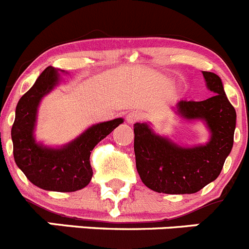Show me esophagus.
Wrapping results in <instances>:
<instances>
[{"mask_svg":"<svg viewBox=\"0 0 249 249\" xmlns=\"http://www.w3.org/2000/svg\"><path fill=\"white\" fill-rule=\"evenodd\" d=\"M143 117L144 116H143V112H142V111L134 110V111H131V112L127 115L126 120L129 124H134V123L139 122V121H141Z\"/></svg>","mask_w":249,"mask_h":249,"instance_id":"1","label":"esophagus"}]
</instances>
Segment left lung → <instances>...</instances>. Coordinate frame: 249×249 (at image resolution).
Instances as JSON below:
<instances>
[{
    "instance_id": "obj_1",
    "label": "left lung",
    "mask_w": 249,
    "mask_h": 249,
    "mask_svg": "<svg viewBox=\"0 0 249 249\" xmlns=\"http://www.w3.org/2000/svg\"><path fill=\"white\" fill-rule=\"evenodd\" d=\"M214 95L203 101L178 100L172 107L186 121H202L209 131L204 144L184 146L156 134L146 122L134 124V154L142 182L151 191L192 194L215 181L233 145L236 111L219 75L203 72Z\"/></svg>"
}]
</instances>
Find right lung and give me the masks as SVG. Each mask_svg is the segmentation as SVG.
Here are the masks:
<instances>
[{"mask_svg": "<svg viewBox=\"0 0 249 249\" xmlns=\"http://www.w3.org/2000/svg\"><path fill=\"white\" fill-rule=\"evenodd\" d=\"M62 70L47 67L37 77L16 107L12 126L13 155L17 166L39 188L52 192H75L93 177L90 154L96 144L123 123V118L95 123L61 146L45 145L35 138L40 103L61 82Z\"/></svg>", "mask_w": 249, "mask_h": 249, "instance_id": "1", "label": "right lung"}]
</instances>
